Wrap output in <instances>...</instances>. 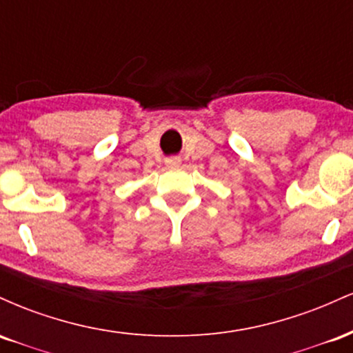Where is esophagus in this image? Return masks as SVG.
<instances>
[{
    "label": "esophagus",
    "mask_w": 353,
    "mask_h": 353,
    "mask_svg": "<svg viewBox=\"0 0 353 353\" xmlns=\"http://www.w3.org/2000/svg\"><path fill=\"white\" fill-rule=\"evenodd\" d=\"M179 164H181L179 157H171V159L165 161V165H168V168H179Z\"/></svg>",
    "instance_id": "obj_1"
}]
</instances>
